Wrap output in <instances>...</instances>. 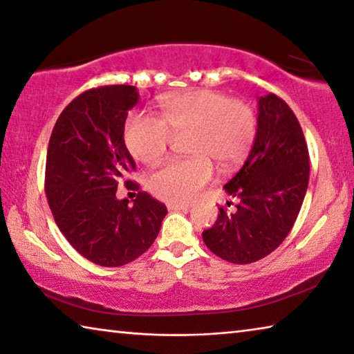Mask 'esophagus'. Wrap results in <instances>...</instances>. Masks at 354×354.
I'll use <instances>...</instances> for the list:
<instances>
[{
  "instance_id": "1",
  "label": "esophagus",
  "mask_w": 354,
  "mask_h": 354,
  "mask_svg": "<svg viewBox=\"0 0 354 354\" xmlns=\"http://www.w3.org/2000/svg\"><path fill=\"white\" fill-rule=\"evenodd\" d=\"M167 208L169 210H188L189 204H182V202H167Z\"/></svg>"
}]
</instances>
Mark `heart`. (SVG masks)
I'll return each instance as SVG.
<instances>
[{
	"label": "heart",
	"instance_id": "obj_1",
	"mask_svg": "<svg viewBox=\"0 0 354 354\" xmlns=\"http://www.w3.org/2000/svg\"><path fill=\"white\" fill-rule=\"evenodd\" d=\"M254 109L221 92L196 89L163 98L161 119L133 113L124 139L136 160L155 165L166 156L172 138L187 135L189 158L167 161L149 178L155 196L171 202H191L213 178V164L221 171L239 166L256 138Z\"/></svg>",
	"mask_w": 354,
	"mask_h": 354
}]
</instances>
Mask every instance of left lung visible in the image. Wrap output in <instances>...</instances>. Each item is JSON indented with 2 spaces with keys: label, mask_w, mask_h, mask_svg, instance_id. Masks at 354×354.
Returning a JSON list of instances; mask_svg holds the SVG:
<instances>
[{
  "label": "left lung",
  "mask_w": 354,
  "mask_h": 354,
  "mask_svg": "<svg viewBox=\"0 0 354 354\" xmlns=\"http://www.w3.org/2000/svg\"><path fill=\"white\" fill-rule=\"evenodd\" d=\"M309 150L297 115L274 94L259 97L257 131L245 165L224 185L234 212L219 207L207 248L230 263H252L286 240L309 183ZM230 207V202H227Z\"/></svg>",
  "instance_id": "left-lung-1"
}]
</instances>
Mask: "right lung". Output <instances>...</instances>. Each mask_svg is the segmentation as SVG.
Masks as SVG:
<instances>
[{
  "instance_id": "right-lung-1",
  "label": "right lung",
  "mask_w": 354,
  "mask_h": 354,
  "mask_svg": "<svg viewBox=\"0 0 354 354\" xmlns=\"http://www.w3.org/2000/svg\"><path fill=\"white\" fill-rule=\"evenodd\" d=\"M139 100L129 84L102 86L64 108L51 131L45 193L57 227L81 256L100 266L130 263L152 246L167 208L125 180L135 160L124 141L125 120ZM138 190L118 200L117 185Z\"/></svg>"
}]
</instances>
